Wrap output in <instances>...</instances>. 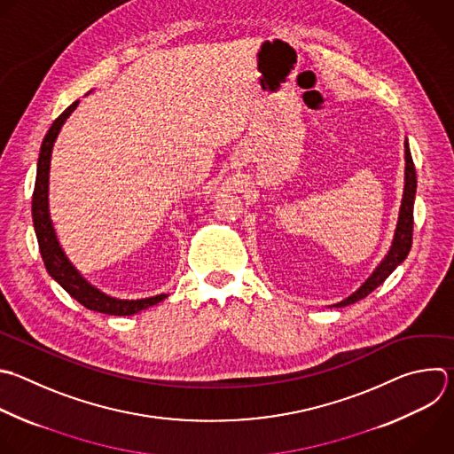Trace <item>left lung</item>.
Here are the masks:
<instances>
[{
	"mask_svg": "<svg viewBox=\"0 0 454 454\" xmlns=\"http://www.w3.org/2000/svg\"><path fill=\"white\" fill-rule=\"evenodd\" d=\"M404 162H406V168H404V192H403V201H401V208H399V219H397L392 246H390L387 256L381 260V263L365 279V283L356 292H353L349 297L340 301V303L333 305L337 309L353 305V303H356V301L367 297L374 288H378L392 274V270L399 263H403V260L410 253L411 235H413V201H415V191H417V175H415V166H413V160H411L408 140H404Z\"/></svg>",
	"mask_w": 454,
	"mask_h": 454,
	"instance_id": "left-lung-1",
	"label": "left lung"
}]
</instances>
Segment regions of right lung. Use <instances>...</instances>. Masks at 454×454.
I'll return each mask as SVG.
<instances>
[{
    "mask_svg": "<svg viewBox=\"0 0 454 454\" xmlns=\"http://www.w3.org/2000/svg\"><path fill=\"white\" fill-rule=\"evenodd\" d=\"M80 101H74L71 106H67L51 124L48 129L43 145L41 155L37 162V178H35V189L32 198V217H34V228L39 242V249L44 260V265L50 272V276L71 295L74 297L80 305H83L89 310L106 314V316H133L140 310H145L153 307L160 301H164L169 294H159L153 297L145 299H117L110 297L94 285H90L69 262L64 249L60 247V242L57 239L51 217H50V203H48V189H50V162H51V151L53 144L60 133L62 124L71 115V112L78 106Z\"/></svg>",
    "mask_w": 454,
    "mask_h": 454,
    "instance_id": "right-lung-1",
    "label": "right lung"
}]
</instances>
